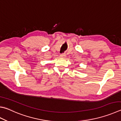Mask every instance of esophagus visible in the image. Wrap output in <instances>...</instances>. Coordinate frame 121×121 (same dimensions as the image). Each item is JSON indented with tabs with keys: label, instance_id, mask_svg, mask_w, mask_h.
Here are the masks:
<instances>
[{
	"label": "esophagus",
	"instance_id": "obj_1",
	"mask_svg": "<svg viewBox=\"0 0 121 121\" xmlns=\"http://www.w3.org/2000/svg\"><path fill=\"white\" fill-rule=\"evenodd\" d=\"M60 56L61 57V58H65V57H66V55H65V53H62V54H61L60 55Z\"/></svg>",
	"mask_w": 121,
	"mask_h": 121
}]
</instances>
